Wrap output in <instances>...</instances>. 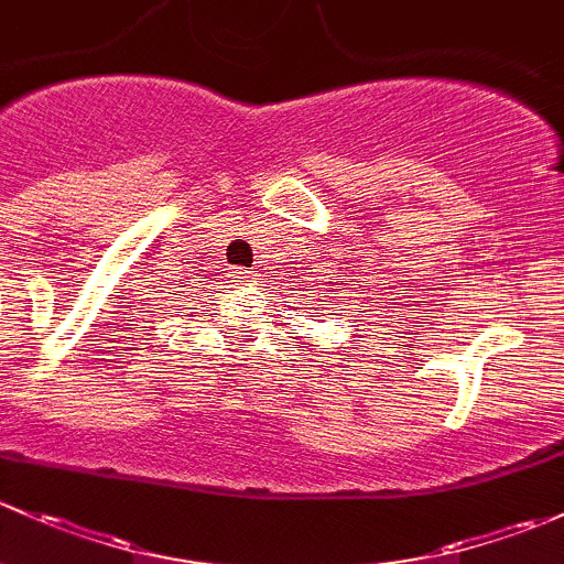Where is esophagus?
I'll list each match as a JSON object with an SVG mask.
<instances>
[{
	"mask_svg": "<svg viewBox=\"0 0 564 564\" xmlns=\"http://www.w3.org/2000/svg\"><path fill=\"white\" fill-rule=\"evenodd\" d=\"M230 280H234L236 284H252L254 282V271L234 269V271H230Z\"/></svg>",
	"mask_w": 564,
	"mask_h": 564,
	"instance_id": "obj_1",
	"label": "esophagus"
}]
</instances>
